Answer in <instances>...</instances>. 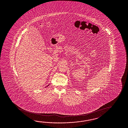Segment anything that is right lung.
Masks as SVG:
<instances>
[{
	"mask_svg": "<svg viewBox=\"0 0 128 128\" xmlns=\"http://www.w3.org/2000/svg\"><path fill=\"white\" fill-rule=\"evenodd\" d=\"M48 86H49V85H48Z\"/></svg>",
	"mask_w": 128,
	"mask_h": 128,
	"instance_id": "right-lung-1",
	"label": "right lung"
}]
</instances>
